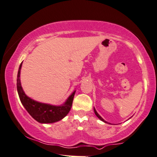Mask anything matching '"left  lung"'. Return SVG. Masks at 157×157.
Returning a JSON list of instances; mask_svg holds the SVG:
<instances>
[{
  "mask_svg": "<svg viewBox=\"0 0 157 157\" xmlns=\"http://www.w3.org/2000/svg\"><path fill=\"white\" fill-rule=\"evenodd\" d=\"M93 109H94V112H95V114H96V116H97V117H98V119H100V120H101V121H103V122H105V123H108V122H106V121H105V120H104V119H103V118L101 117V116H100V115H99V114H98V112H96V109H95V108H93Z\"/></svg>",
  "mask_w": 157,
  "mask_h": 157,
  "instance_id": "left-lung-1",
  "label": "left lung"
}]
</instances>
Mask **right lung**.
<instances>
[{
	"label": "right lung",
	"instance_id": "right-lung-1",
	"mask_svg": "<svg viewBox=\"0 0 157 157\" xmlns=\"http://www.w3.org/2000/svg\"><path fill=\"white\" fill-rule=\"evenodd\" d=\"M22 62L19 66L18 71L17 79V87L18 94L21 104L27 111V112L31 115L32 117L40 123L47 124V123H53L62 120L67 116L72 107L73 98L75 91L74 90L72 94L69 96L64 104L60 106H54L48 104H44L36 101L31 98H29L24 92L20 82V72Z\"/></svg>",
	"mask_w": 157,
	"mask_h": 157
}]
</instances>
